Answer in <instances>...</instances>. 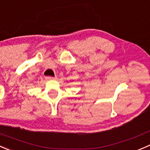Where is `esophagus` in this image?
I'll use <instances>...</instances> for the list:
<instances>
[{
	"label": "esophagus",
	"mask_w": 150,
	"mask_h": 150,
	"mask_svg": "<svg viewBox=\"0 0 150 150\" xmlns=\"http://www.w3.org/2000/svg\"><path fill=\"white\" fill-rule=\"evenodd\" d=\"M46 79H47V80H52V79H57V77L56 76H47L46 77Z\"/></svg>",
	"instance_id": "esophagus-1"
}]
</instances>
